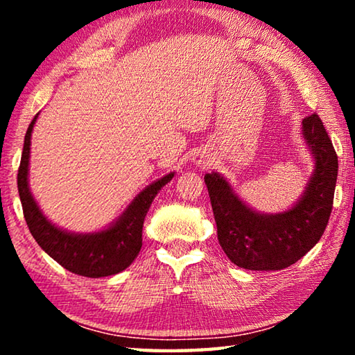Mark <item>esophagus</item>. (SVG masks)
Here are the masks:
<instances>
[{
    "instance_id": "obj_1",
    "label": "esophagus",
    "mask_w": 355,
    "mask_h": 355,
    "mask_svg": "<svg viewBox=\"0 0 355 355\" xmlns=\"http://www.w3.org/2000/svg\"><path fill=\"white\" fill-rule=\"evenodd\" d=\"M192 163L197 167H207L209 166V158L203 152H196L194 156H192Z\"/></svg>"
}]
</instances>
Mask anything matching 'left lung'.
<instances>
[{"mask_svg": "<svg viewBox=\"0 0 355 355\" xmlns=\"http://www.w3.org/2000/svg\"><path fill=\"white\" fill-rule=\"evenodd\" d=\"M302 137L313 156L315 169L302 196L286 211L258 213L239 199L220 173L205 175L219 244L239 268L285 269L307 254L326 230L334 205L338 158L318 114L302 120Z\"/></svg>", "mask_w": 355, "mask_h": 355, "instance_id": "left-lung-1", "label": "left lung"}]
</instances>
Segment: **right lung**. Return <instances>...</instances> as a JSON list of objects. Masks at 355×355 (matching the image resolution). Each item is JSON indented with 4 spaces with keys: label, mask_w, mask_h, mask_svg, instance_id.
<instances>
[{
    "label": "right lung",
    "mask_w": 355,
    "mask_h": 355,
    "mask_svg": "<svg viewBox=\"0 0 355 355\" xmlns=\"http://www.w3.org/2000/svg\"><path fill=\"white\" fill-rule=\"evenodd\" d=\"M39 114L29 123L17 175L19 194L29 232L53 260L67 271L84 277H107L127 269L142 248V227L150 205L173 178V172L148 184L137 194L122 216L105 230L94 233H73L58 227L42 213L28 183L31 133Z\"/></svg>",
    "instance_id": "obj_1"
}]
</instances>
